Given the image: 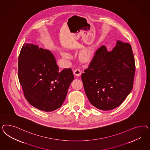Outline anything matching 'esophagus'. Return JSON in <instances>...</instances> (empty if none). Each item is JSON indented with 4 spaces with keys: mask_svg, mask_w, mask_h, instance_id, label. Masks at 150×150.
I'll use <instances>...</instances> for the list:
<instances>
[{
    "mask_svg": "<svg viewBox=\"0 0 150 150\" xmlns=\"http://www.w3.org/2000/svg\"><path fill=\"white\" fill-rule=\"evenodd\" d=\"M74 74L75 76H80L81 74V71L80 69L79 68L75 69L74 70Z\"/></svg>",
    "mask_w": 150,
    "mask_h": 150,
    "instance_id": "obj_1",
    "label": "esophagus"
}]
</instances>
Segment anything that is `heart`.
I'll return each instance as SVG.
<instances>
[{
	"mask_svg": "<svg viewBox=\"0 0 150 150\" xmlns=\"http://www.w3.org/2000/svg\"><path fill=\"white\" fill-rule=\"evenodd\" d=\"M61 54L65 58L69 59L71 58L70 54L65 52H61ZM90 56H91V52L88 50H83L81 54V58L82 60H85V61L88 60L90 58Z\"/></svg>",
	"mask_w": 150,
	"mask_h": 150,
	"instance_id": "b5f03b06",
	"label": "heart"
}]
</instances>
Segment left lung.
I'll return each instance as SVG.
<instances>
[{"label":"left lung","instance_id":"1","mask_svg":"<svg viewBox=\"0 0 150 150\" xmlns=\"http://www.w3.org/2000/svg\"><path fill=\"white\" fill-rule=\"evenodd\" d=\"M135 73L132 46L118 41L112 51L102 45L81 75L85 93L96 108L109 110L123 103L133 87Z\"/></svg>","mask_w":150,"mask_h":150}]
</instances>
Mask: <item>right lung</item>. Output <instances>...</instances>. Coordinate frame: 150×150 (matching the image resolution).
Listing matches in <instances>:
<instances>
[{
  "mask_svg": "<svg viewBox=\"0 0 150 150\" xmlns=\"http://www.w3.org/2000/svg\"><path fill=\"white\" fill-rule=\"evenodd\" d=\"M18 77L28 103L45 112L63 105L74 80L72 70L59 71L54 55L33 44H23L18 56Z\"/></svg>",
  "mask_w": 150,
  "mask_h": 150,
  "instance_id": "right-lung-1",
  "label": "right lung"
}]
</instances>
